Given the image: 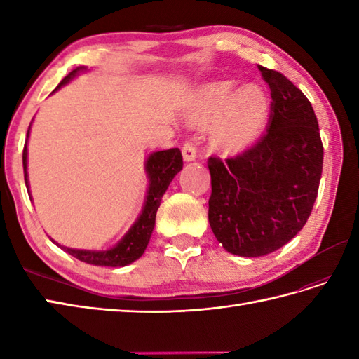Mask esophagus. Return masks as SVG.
I'll return each mask as SVG.
<instances>
[{
    "label": "esophagus",
    "instance_id": "esophagus-1",
    "mask_svg": "<svg viewBox=\"0 0 359 359\" xmlns=\"http://www.w3.org/2000/svg\"><path fill=\"white\" fill-rule=\"evenodd\" d=\"M182 156H184L185 162H194L197 157V149L191 142H187L184 144V148H182Z\"/></svg>",
    "mask_w": 359,
    "mask_h": 359
}]
</instances>
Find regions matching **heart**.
Segmentation results:
<instances>
[{"instance_id": "1", "label": "heart", "mask_w": 359, "mask_h": 359, "mask_svg": "<svg viewBox=\"0 0 359 359\" xmlns=\"http://www.w3.org/2000/svg\"><path fill=\"white\" fill-rule=\"evenodd\" d=\"M234 80L205 83L188 97L185 117L193 121H211V142L220 151L238 152L255 143L270 117L266 90L247 83L239 88Z\"/></svg>"}]
</instances>
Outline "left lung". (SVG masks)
Listing matches in <instances>:
<instances>
[{
    "label": "left lung",
    "instance_id": "8db88e82",
    "mask_svg": "<svg viewBox=\"0 0 359 359\" xmlns=\"http://www.w3.org/2000/svg\"><path fill=\"white\" fill-rule=\"evenodd\" d=\"M271 90L266 134L224 162L208 158V220L228 253L265 256L302 230L323 172V142L309 98L284 75L259 66Z\"/></svg>",
    "mask_w": 359,
    "mask_h": 359
}]
</instances>
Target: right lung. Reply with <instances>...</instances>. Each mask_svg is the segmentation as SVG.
I'll list each match as a JSON object with an SVG mask.
<instances>
[{
	"label": "right lung",
	"instance_id": "obj_1",
	"mask_svg": "<svg viewBox=\"0 0 359 359\" xmlns=\"http://www.w3.org/2000/svg\"><path fill=\"white\" fill-rule=\"evenodd\" d=\"M86 71L88 69L85 66H80L77 69H74L72 72H69V75H66V77L62 80V83L55 88V90L67 85V83L74 80L77 75ZM55 90H53V93H55ZM29 135H30V126L27 129V139H26L25 149H22V168H25V180H26L27 191H29V175H27ZM182 166H184V160H182V152L179 148L156 151L147 157V160H144V172H147V177H148V189H147V196H144L142 212L133 224V226L126 231L123 238H121L114 247L108 250H80V248L63 247L53 239L50 241L62 250H65L66 253H69L71 256L77 257L79 261L90 264V265L125 266V265L133 264L144 253V250H147L152 230H154V225H156V215L160 207V202H162V197L168 189V187H170L171 180L175 177V174L180 172ZM30 199H32V196H30Z\"/></svg>",
	"mask_w": 359,
	"mask_h": 359
}]
</instances>
